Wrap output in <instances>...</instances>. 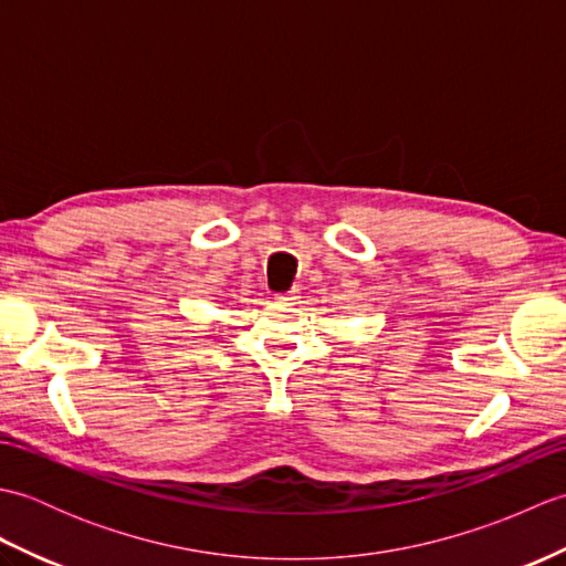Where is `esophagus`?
Returning <instances> with one entry per match:
<instances>
[{
	"label": "esophagus",
	"mask_w": 566,
	"mask_h": 566,
	"mask_svg": "<svg viewBox=\"0 0 566 566\" xmlns=\"http://www.w3.org/2000/svg\"><path fill=\"white\" fill-rule=\"evenodd\" d=\"M276 302H282V304H294L296 298H298V290H292V292H284V294H276L274 296Z\"/></svg>",
	"instance_id": "1"
}]
</instances>
